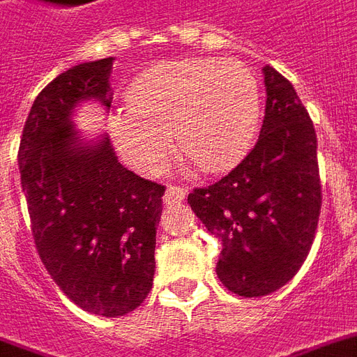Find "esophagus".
<instances>
[{
  "mask_svg": "<svg viewBox=\"0 0 357 357\" xmlns=\"http://www.w3.org/2000/svg\"><path fill=\"white\" fill-rule=\"evenodd\" d=\"M188 194V188L182 186V184H169L165 190V204H181L182 199Z\"/></svg>",
  "mask_w": 357,
  "mask_h": 357,
  "instance_id": "esophagus-1",
  "label": "esophagus"
}]
</instances>
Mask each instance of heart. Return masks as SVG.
I'll list each match as a JSON object with an SVG mask.
<instances>
[{
	"mask_svg": "<svg viewBox=\"0 0 357 357\" xmlns=\"http://www.w3.org/2000/svg\"><path fill=\"white\" fill-rule=\"evenodd\" d=\"M127 108L112 116V139L125 161L155 175L176 146L204 171L243 160L261 123L257 75L234 59H182L140 74Z\"/></svg>",
	"mask_w": 357,
	"mask_h": 357,
	"instance_id": "heart-1",
	"label": "heart"
}]
</instances>
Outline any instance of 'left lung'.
Returning a JSON list of instances; mask_svg holds the SVG:
<instances>
[{"label": "left lung", "instance_id": "1", "mask_svg": "<svg viewBox=\"0 0 357 357\" xmlns=\"http://www.w3.org/2000/svg\"><path fill=\"white\" fill-rule=\"evenodd\" d=\"M266 108L251 152L188 204L222 251L217 275L239 296L274 293L310 253L321 211L316 129L295 87L264 68Z\"/></svg>", "mask_w": 357, "mask_h": 357}]
</instances>
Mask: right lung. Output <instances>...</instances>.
<instances>
[{
  "mask_svg": "<svg viewBox=\"0 0 357 357\" xmlns=\"http://www.w3.org/2000/svg\"><path fill=\"white\" fill-rule=\"evenodd\" d=\"M114 59L83 62L41 91L28 119L18 169L43 266L85 312L116 317L139 308L153 282L155 228L165 186L119 163L110 139L77 140L70 116L85 98L110 108Z\"/></svg>",
  "mask_w": 357,
  "mask_h": 357,
  "instance_id": "1",
  "label": "right lung"
}]
</instances>
